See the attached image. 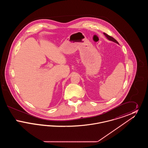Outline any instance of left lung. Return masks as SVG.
<instances>
[{"label":"left lung","mask_w":148,"mask_h":148,"mask_svg":"<svg viewBox=\"0 0 148 148\" xmlns=\"http://www.w3.org/2000/svg\"><path fill=\"white\" fill-rule=\"evenodd\" d=\"M104 35L106 36V38L108 39V40H110V41H112L113 42H116V43H117V44H119V43L118 42L114 39V38H113V37H112V36H109V35H108V34H106V33H104Z\"/></svg>","instance_id":"obj_1"}]
</instances>
